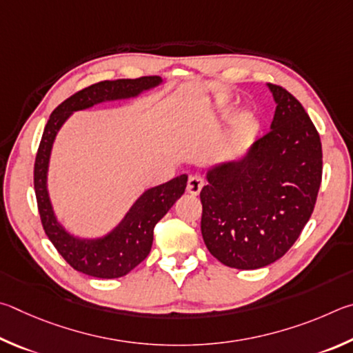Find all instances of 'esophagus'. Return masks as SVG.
Returning <instances> with one entry per match:
<instances>
[{"instance_id":"34e87169","label":"esophagus","mask_w":353,"mask_h":353,"mask_svg":"<svg viewBox=\"0 0 353 353\" xmlns=\"http://www.w3.org/2000/svg\"><path fill=\"white\" fill-rule=\"evenodd\" d=\"M203 186H205V180H203L201 175H192L189 176V181H188V192L190 195H199L201 192Z\"/></svg>"}]
</instances>
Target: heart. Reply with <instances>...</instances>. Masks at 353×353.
Instances as JSON below:
<instances>
[{
	"mask_svg": "<svg viewBox=\"0 0 353 353\" xmlns=\"http://www.w3.org/2000/svg\"><path fill=\"white\" fill-rule=\"evenodd\" d=\"M246 123H248V117L240 116L236 121H234V130H236V132H240V130L245 128Z\"/></svg>",
	"mask_w": 353,
	"mask_h": 353,
	"instance_id": "1",
	"label": "heart"
}]
</instances>
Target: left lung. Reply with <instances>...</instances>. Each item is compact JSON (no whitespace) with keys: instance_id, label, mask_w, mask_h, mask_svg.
<instances>
[{"instance_id":"1","label":"left lung","mask_w":353,"mask_h":353,"mask_svg":"<svg viewBox=\"0 0 353 353\" xmlns=\"http://www.w3.org/2000/svg\"><path fill=\"white\" fill-rule=\"evenodd\" d=\"M277 103L271 130L240 161L208 172L201 234L231 268L256 270L292 248L312 217L323 180V147L301 102L268 83Z\"/></svg>"}]
</instances>
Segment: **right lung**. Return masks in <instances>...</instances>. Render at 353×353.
<instances>
[{
	"label": "right lung",
	"mask_w": 353,
	"mask_h": 353,
	"mask_svg": "<svg viewBox=\"0 0 353 353\" xmlns=\"http://www.w3.org/2000/svg\"><path fill=\"white\" fill-rule=\"evenodd\" d=\"M159 83V76L103 80V82L90 85L74 92L49 116L34 164L37 206H39L41 225L46 236L59 251V254L80 273L99 277V279H116L138 267L150 252L154 225L184 194L188 175H180L169 183L148 189L132 206L121 225L108 236L97 240H79L70 236L55 220L46 190L48 163L55 134L72 111L90 108L103 101L134 97Z\"/></svg>",
	"instance_id": "obj_1"
}]
</instances>
